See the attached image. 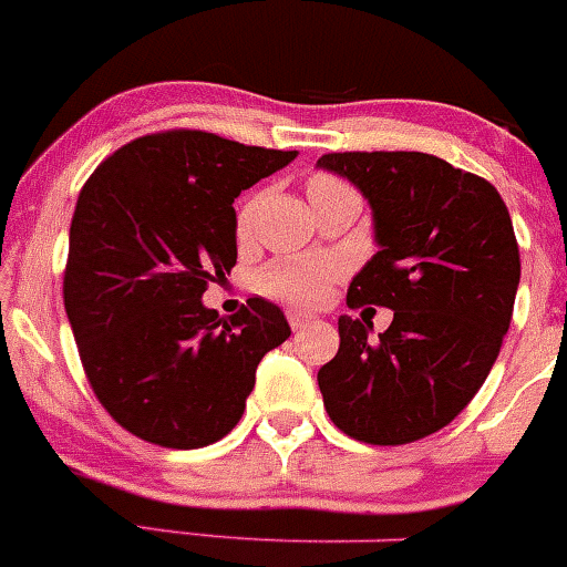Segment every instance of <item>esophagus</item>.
I'll return each mask as SVG.
<instances>
[{
	"mask_svg": "<svg viewBox=\"0 0 567 567\" xmlns=\"http://www.w3.org/2000/svg\"><path fill=\"white\" fill-rule=\"evenodd\" d=\"M312 316H307V312H301V310H288V323H290V329L293 331H299V329H305L307 323H312Z\"/></svg>",
	"mask_w": 567,
	"mask_h": 567,
	"instance_id": "34e87169",
	"label": "esophagus"
}]
</instances>
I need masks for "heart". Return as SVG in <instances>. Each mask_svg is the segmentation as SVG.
I'll return each instance as SVG.
<instances>
[{"instance_id": "1", "label": "heart", "mask_w": 567, "mask_h": 567, "mask_svg": "<svg viewBox=\"0 0 567 567\" xmlns=\"http://www.w3.org/2000/svg\"><path fill=\"white\" fill-rule=\"evenodd\" d=\"M348 188L340 177L329 173H316L307 181V192L310 199L323 197V194H334ZM262 197L251 194L244 199L236 210V236L238 241H247L255 230L257 210H260ZM340 274V262L337 260H318V257H288V260H277L268 268L257 274V290L271 299L290 301V305H318L326 296L329 285Z\"/></svg>"}]
</instances>
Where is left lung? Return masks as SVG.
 <instances>
[{
    "mask_svg": "<svg viewBox=\"0 0 567 567\" xmlns=\"http://www.w3.org/2000/svg\"><path fill=\"white\" fill-rule=\"evenodd\" d=\"M318 167L368 197L379 251L353 277L348 307H390V329L368 340V318L340 316V351L318 370L331 422L357 442L409 444L442 431L488 379L511 329L522 279L516 233L485 177L414 151L326 153Z\"/></svg>",
    "mask_w": 567,
    "mask_h": 567,
    "instance_id": "8db88e82",
    "label": "left lung"
}]
</instances>
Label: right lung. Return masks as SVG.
<instances>
[{"label": "right lung", "mask_w": 567, "mask_h": 567, "mask_svg": "<svg viewBox=\"0 0 567 567\" xmlns=\"http://www.w3.org/2000/svg\"><path fill=\"white\" fill-rule=\"evenodd\" d=\"M293 158L158 131L114 151L79 192L65 312L95 398L134 436L173 450L219 442L260 359L290 337L271 301L255 296L225 320L199 299L236 266L238 194Z\"/></svg>", "instance_id": "add662e5"}]
</instances>
